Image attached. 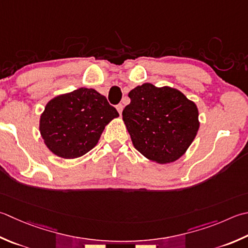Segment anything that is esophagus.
<instances>
[{
	"mask_svg": "<svg viewBox=\"0 0 248 248\" xmlns=\"http://www.w3.org/2000/svg\"><path fill=\"white\" fill-rule=\"evenodd\" d=\"M116 108H117L119 115H121V113H123V109H124V105L123 104H118L117 106H116Z\"/></svg>",
	"mask_w": 248,
	"mask_h": 248,
	"instance_id": "esophagus-1",
	"label": "esophagus"
}]
</instances>
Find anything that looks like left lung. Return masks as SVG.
Segmentation results:
<instances>
[{
	"label": "left lung",
	"mask_w": 248,
	"mask_h": 248,
	"mask_svg": "<svg viewBox=\"0 0 248 248\" xmlns=\"http://www.w3.org/2000/svg\"><path fill=\"white\" fill-rule=\"evenodd\" d=\"M123 119L135 149L157 163L181 158L198 133L195 102L171 87L143 84L129 92Z\"/></svg>",
	"instance_id": "obj_1"
}]
</instances>
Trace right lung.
Returning a JSON list of instances; mask_svg holds the SVG:
<instances>
[{"instance_id": "obj_1", "label": "right lung", "mask_w": 248, "mask_h": 248, "mask_svg": "<svg viewBox=\"0 0 248 248\" xmlns=\"http://www.w3.org/2000/svg\"><path fill=\"white\" fill-rule=\"evenodd\" d=\"M118 111L94 89L79 88L51 99L40 119L41 135L58 157H81L98 144Z\"/></svg>"}]
</instances>
